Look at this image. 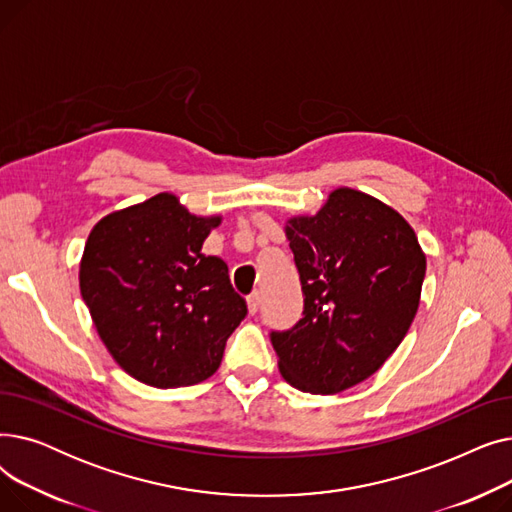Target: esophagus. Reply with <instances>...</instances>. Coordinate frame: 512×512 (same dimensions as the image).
<instances>
[{"label":"esophagus","mask_w":512,"mask_h":512,"mask_svg":"<svg viewBox=\"0 0 512 512\" xmlns=\"http://www.w3.org/2000/svg\"><path fill=\"white\" fill-rule=\"evenodd\" d=\"M259 292H253L247 297V305H249V313H257L259 311Z\"/></svg>","instance_id":"obj_1"}]
</instances>
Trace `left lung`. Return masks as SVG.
<instances>
[{"label": "left lung", "mask_w": 512, "mask_h": 512, "mask_svg": "<svg viewBox=\"0 0 512 512\" xmlns=\"http://www.w3.org/2000/svg\"><path fill=\"white\" fill-rule=\"evenodd\" d=\"M305 294L299 324L272 332L282 378L336 394L378 371L419 309L425 253L390 205L340 186L315 215L286 222Z\"/></svg>", "instance_id": "8db88e82"}]
</instances>
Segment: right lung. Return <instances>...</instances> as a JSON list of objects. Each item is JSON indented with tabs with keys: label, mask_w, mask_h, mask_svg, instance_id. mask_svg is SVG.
<instances>
[{
	"label": "right lung",
	"mask_w": 512,
	"mask_h": 512,
	"mask_svg": "<svg viewBox=\"0 0 512 512\" xmlns=\"http://www.w3.org/2000/svg\"><path fill=\"white\" fill-rule=\"evenodd\" d=\"M222 215H195L159 193L105 215L80 259V294L114 361L153 388L199 384L218 371L247 315L228 265L203 255Z\"/></svg>",
	"instance_id": "right-lung-1"
}]
</instances>
